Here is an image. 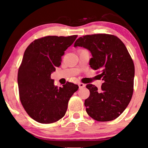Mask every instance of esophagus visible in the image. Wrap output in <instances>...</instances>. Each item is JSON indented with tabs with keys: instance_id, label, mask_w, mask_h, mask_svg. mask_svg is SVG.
<instances>
[{
	"instance_id": "obj_1",
	"label": "esophagus",
	"mask_w": 148,
	"mask_h": 148,
	"mask_svg": "<svg viewBox=\"0 0 148 148\" xmlns=\"http://www.w3.org/2000/svg\"><path fill=\"white\" fill-rule=\"evenodd\" d=\"M78 85H79V88L80 89L84 88V87H85V84H82V83H79Z\"/></svg>"
}]
</instances>
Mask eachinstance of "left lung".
Here are the masks:
<instances>
[{
    "mask_svg": "<svg viewBox=\"0 0 148 148\" xmlns=\"http://www.w3.org/2000/svg\"><path fill=\"white\" fill-rule=\"evenodd\" d=\"M90 50L91 68L99 70L104 83L101 88L92 84L86 88L90 95L85 100L86 112L98 121H110L122 114L133 96L135 66L123 42L109 34H93L80 37L74 47Z\"/></svg>",
    "mask_w": 148,
    "mask_h": 148,
    "instance_id": "obj_1",
    "label": "left lung"
}]
</instances>
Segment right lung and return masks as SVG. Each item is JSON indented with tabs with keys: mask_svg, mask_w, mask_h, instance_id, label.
Segmentation results:
<instances>
[{
	"mask_svg": "<svg viewBox=\"0 0 148 148\" xmlns=\"http://www.w3.org/2000/svg\"><path fill=\"white\" fill-rule=\"evenodd\" d=\"M77 37L46 36L34 40L24 52L17 76L19 98L28 115L38 123L48 124L62 118L78 90L77 85L69 82L58 88L50 77Z\"/></svg>",
	"mask_w": 148,
	"mask_h": 148,
	"instance_id": "1",
	"label": "right lung"
}]
</instances>
